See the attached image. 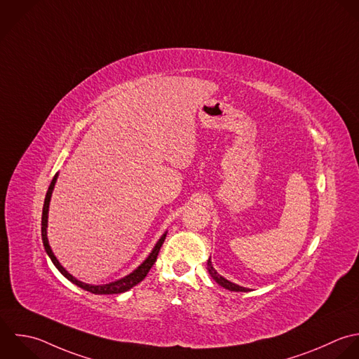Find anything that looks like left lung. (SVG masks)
Segmentation results:
<instances>
[{
    "mask_svg": "<svg viewBox=\"0 0 359 359\" xmlns=\"http://www.w3.org/2000/svg\"><path fill=\"white\" fill-rule=\"evenodd\" d=\"M208 273L211 274V277L221 285V287H224V288H226V290H229V291H235V292H246L248 290L246 288H243V287H239V285H236V284H232V283H229L228 280H225L224 277H221L217 271H215V269L212 267V264H211V259L208 260Z\"/></svg>",
    "mask_w": 359,
    "mask_h": 359,
    "instance_id": "obj_1",
    "label": "left lung"
}]
</instances>
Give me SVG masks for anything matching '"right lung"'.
Segmentation results:
<instances>
[{"instance_id":"add662e5","label":"right lung","mask_w":359,"mask_h":359,"mask_svg":"<svg viewBox=\"0 0 359 359\" xmlns=\"http://www.w3.org/2000/svg\"><path fill=\"white\" fill-rule=\"evenodd\" d=\"M55 180H57V175L53 177L50 186H48V190L46 193V198H44V204H43V214H41V239H43V245H44V249L47 252V255L50 256L51 262L54 263V266L58 269V271L65 277L68 278L71 283H74L75 285H78L79 288L88 291V292H92L95 295H113V294H121V292H126L128 290H131L133 287H135L137 284H140L145 277L147 274L149 273L151 267L155 264L156 262V257L159 255V250L165 242V238L166 235H163L159 242L156 243L155 249L152 250V253L149 255V257L134 271L131 273L130 276L118 280V281H114V283H110V284H106V285H89V284H83L81 281H78L76 278H74L68 271H65V269L58 263V260L55 259L54 253L51 252L50 249V245H48V241H47V214H48V203H50V198H51V193H53V189H54V184H55Z\"/></svg>"}]
</instances>
